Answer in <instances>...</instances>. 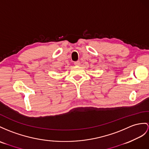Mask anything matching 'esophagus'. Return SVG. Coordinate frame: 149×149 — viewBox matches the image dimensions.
Segmentation results:
<instances>
[{
  "label": "esophagus",
  "instance_id": "esophagus-1",
  "mask_svg": "<svg viewBox=\"0 0 149 149\" xmlns=\"http://www.w3.org/2000/svg\"><path fill=\"white\" fill-rule=\"evenodd\" d=\"M74 64L75 66H79L80 65V62L79 61H76V62L74 63Z\"/></svg>",
  "mask_w": 149,
  "mask_h": 149
}]
</instances>
